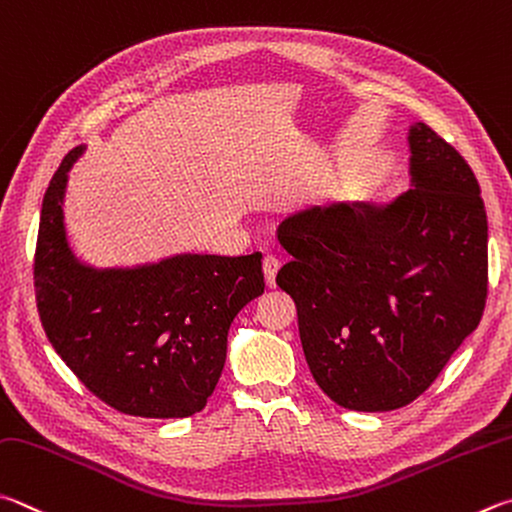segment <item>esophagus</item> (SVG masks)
<instances>
[{
	"instance_id": "34e87169",
	"label": "esophagus",
	"mask_w": 512,
	"mask_h": 512,
	"mask_svg": "<svg viewBox=\"0 0 512 512\" xmlns=\"http://www.w3.org/2000/svg\"><path fill=\"white\" fill-rule=\"evenodd\" d=\"M262 268H264L266 284L273 288V286H275V275H277V271H280V259L273 257V255H266V257H264V264H262Z\"/></svg>"
}]
</instances>
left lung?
I'll list each match as a JSON object with an SVG mask.
<instances>
[{"instance_id":"left-lung-1","label":"left lung","mask_w":512,"mask_h":512,"mask_svg":"<svg viewBox=\"0 0 512 512\" xmlns=\"http://www.w3.org/2000/svg\"><path fill=\"white\" fill-rule=\"evenodd\" d=\"M412 188L392 203H331L277 228L315 383L358 412L430 387L483 315L488 217L475 172L425 123L410 127Z\"/></svg>"}]
</instances>
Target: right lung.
Returning a JSON list of instances; mask_svg holds the SVG:
<instances>
[{
	"instance_id": "obj_1",
	"label": "right lung",
	"mask_w": 512,
	"mask_h": 512,
	"mask_svg": "<svg viewBox=\"0 0 512 512\" xmlns=\"http://www.w3.org/2000/svg\"><path fill=\"white\" fill-rule=\"evenodd\" d=\"M64 156L46 188L33 280L46 338L91 394L143 418L201 412L226 362L228 329L264 293L262 253L174 255L134 268L78 262L64 232Z\"/></svg>"
}]
</instances>
